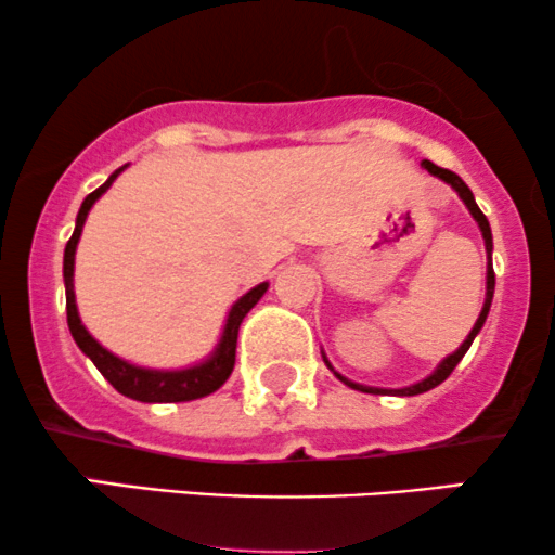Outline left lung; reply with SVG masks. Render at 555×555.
Here are the masks:
<instances>
[{"label":"left lung","mask_w":555,"mask_h":555,"mask_svg":"<svg viewBox=\"0 0 555 555\" xmlns=\"http://www.w3.org/2000/svg\"><path fill=\"white\" fill-rule=\"evenodd\" d=\"M423 166H426L428 171H431L434 176H439V179H444L447 184H452L454 189H457V194H460V197H462V202H465V205H467V210L473 212V218L478 220L480 231H483V238H486V251H488V285H486V304H483V311H480L478 322H475V327L470 330V335H467V340L462 343L460 348L454 350L452 356L444 358V363H441V366L436 369L434 374L428 376V379H423V382H418V384H413V387H405V389H376V387H361V384H353V382H348V379H345V376L337 374V379L348 384V387H353V389H361V392H369V395H402V397H410V395H421V392H428V389L439 387V384L444 382L447 376L452 374V371H454V366H457V363L462 361V356L467 353V348H470V345H473L475 335H478L480 327H483V322H486V317H488V309H491V298H493V285H496V275H493V267H491V249H493V238H491V225H488V218H486L483 212H480V207L475 205V197H473V192H470V189H467V184H465V181L460 179L457 173H454V171H449V168H439V166H436V163H431V160H423ZM324 361H327V358H324ZM327 366H330V363H327Z\"/></svg>","instance_id":"left-lung-1"}]
</instances>
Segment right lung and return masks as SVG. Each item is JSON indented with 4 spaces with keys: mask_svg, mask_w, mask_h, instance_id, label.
I'll list each match as a JSON object with an SVG mask.
<instances>
[{
    "mask_svg": "<svg viewBox=\"0 0 555 555\" xmlns=\"http://www.w3.org/2000/svg\"><path fill=\"white\" fill-rule=\"evenodd\" d=\"M121 173V168L116 173L108 176V181L103 186H98L95 192H90L85 197L80 212H77V225L72 238L67 241V249H64V288H67V324L75 343L80 345V350L90 361L95 363V369L106 376L111 387L116 392H121L124 397H132V400L140 402H189L197 400V397H205L215 392L218 387H223L228 376H231L233 363H236V340H238V327L244 322V317L249 314L251 306L264 296L267 283H259L257 288H251L244 298H238L233 304L231 314H228L225 330H223V340H220L218 350L210 361L199 363V366L184 369V371H150V369H137L132 363L121 361V358L111 356L106 348H101L90 332L82 327L80 317H77V306H75V249L77 241H80L85 218H88L90 207L93 202L101 197L106 189L114 184L116 176Z\"/></svg>",
    "mask_w": 555,
    "mask_h": 555,
    "instance_id": "obj_1",
    "label": "right lung"
}]
</instances>
